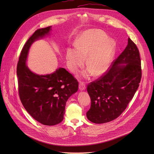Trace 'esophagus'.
<instances>
[{"label":"esophagus","instance_id":"34e87169","mask_svg":"<svg viewBox=\"0 0 154 154\" xmlns=\"http://www.w3.org/2000/svg\"><path fill=\"white\" fill-rule=\"evenodd\" d=\"M79 89L80 90H84L86 88V84L83 82H80L79 83Z\"/></svg>","mask_w":154,"mask_h":154}]
</instances>
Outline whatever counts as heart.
I'll return each mask as SVG.
<instances>
[{"mask_svg": "<svg viewBox=\"0 0 154 154\" xmlns=\"http://www.w3.org/2000/svg\"><path fill=\"white\" fill-rule=\"evenodd\" d=\"M76 45L66 51L67 64L72 71L76 72L83 66L86 57L90 68L85 72L86 75L93 73L100 75L107 70L115 53V43L108 39L103 31L91 29L84 32L77 39Z\"/></svg>", "mask_w": 154, "mask_h": 154, "instance_id": "1", "label": "heart"}]
</instances>
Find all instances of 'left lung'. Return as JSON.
I'll list each match as a JSON object with an SVG mask.
<instances>
[{
	"instance_id": "left-lung-1",
	"label": "left lung",
	"mask_w": 154,
	"mask_h": 154,
	"mask_svg": "<svg viewBox=\"0 0 154 154\" xmlns=\"http://www.w3.org/2000/svg\"><path fill=\"white\" fill-rule=\"evenodd\" d=\"M141 71L139 50L128 38L126 48L108 69L87 85L91 98L88 119L103 124L118 118L134 97L141 82Z\"/></svg>"
}]
</instances>
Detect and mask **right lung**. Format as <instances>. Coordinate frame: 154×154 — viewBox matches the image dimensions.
Instances as JSON below:
<instances>
[{
	"label": "right lung",
	"instance_id": "right-lung-1",
	"mask_svg": "<svg viewBox=\"0 0 154 154\" xmlns=\"http://www.w3.org/2000/svg\"><path fill=\"white\" fill-rule=\"evenodd\" d=\"M51 27L39 29L29 38L20 52L17 65L20 100L36 121L46 125H57L63 121L66 103L79 87L77 80L64 68H59L52 74L39 75L26 66L31 45L48 34Z\"/></svg>",
	"mask_w": 154,
	"mask_h": 154
}]
</instances>
